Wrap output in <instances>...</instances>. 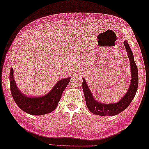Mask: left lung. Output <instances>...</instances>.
I'll use <instances>...</instances> for the list:
<instances>
[{"mask_svg":"<svg viewBox=\"0 0 149 149\" xmlns=\"http://www.w3.org/2000/svg\"><path fill=\"white\" fill-rule=\"evenodd\" d=\"M123 44L125 45L127 54L130 59L131 70V80L130 86L128 91L125 94L122 99L118 103L116 104H102L96 101L90 91L88 86L86 83V80L82 79V89H83L85 100L88 108L92 113L102 116H115L121 113V111L127 108L129 105L132 102L133 99L136 94V90L138 88V69L134 61V57L133 53L131 52L130 45L127 41H124Z\"/></svg>","mask_w":149,"mask_h":149,"instance_id":"8db88e82","label":"left lung"}]
</instances>
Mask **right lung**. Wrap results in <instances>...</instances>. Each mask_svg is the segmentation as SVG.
Returning <instances> with one entry per match:
<instances>
[{
  "label": "right lung",
  "mask_w": 149,
  "mask_h": 149,
  "mask_svg": "<svg viewBox=\"0 0 149 149\" xmlns=\"http://www.w3.org/2000/svg\"><path fill=\"white\" fill-rule=\"evenodd\" d=\"M11 94L19 108L31 115L40 116L51 113L57 108L63 92L69 83L70 78L60 80L47 94L40 97H29L19 91L13 77V69L10 72Z\"/></svg>",
  "instance_id": "1"
}]
</instances>
